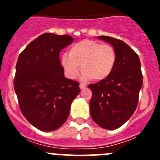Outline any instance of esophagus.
<instances>
[{
    "label": "esophagus",
    "mask_w": 160,
    "mask_h": 160,
    "mask_svg": "<svg viewBox=\"0 0 160 160\" xmlns=\"http://www.w3.org/2000/svg\"><path fill=\"white\" fill-rule=\"evenodd\" d=\"M79 87H80V89H85L86 87H87V86H86L84 83H80V85H79Z\"/></svg>",
    "instance_id": "34e87169"
}]
</instances>
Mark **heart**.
Segmentation results:
<instances>
[{
  "label": "heart",
  "instance_id": "heart-1",
  "mask_svg": "<svg viewBox=\"0 0 160 160\" xmlns=\"http://www.w3.org/2000/svg\"><path fill=\"white\" fill-rule=\"evenodd\" d=\"M116 60V52L112 46L95 41L83 40L73 44L69 55H62L60 62L69 78H77L82 69L84 79L102 81L111 75Z\"/></svg>",
  "mask_w": 160,
  "mask_h": 160
}]
</instances>
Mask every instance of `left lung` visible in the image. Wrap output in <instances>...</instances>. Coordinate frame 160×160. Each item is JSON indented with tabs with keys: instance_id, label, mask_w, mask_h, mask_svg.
I'll return each instance as SVG.
<instances>
[{
	"instance_id": "1",
	"label": "left lung",
	"mask_w": 160,
	"mask_h": 160,
	"mask_svg": "<svg viewBox=\"0 0 160 160\" xmlns=\"http://www.w3.org/2000/svg\"><path fill=\"white\" fill-rule=\"evenodd\" d=\"M108 42L117 54L115 66L107 78L90 84L91 118L98 125L114 130L123 125L134 114L142 86L141 63L138 54L128 44L116 38L99 36Z\"/></svg>"
}]
</instances>
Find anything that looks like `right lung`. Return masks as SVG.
I'll return each instance as SVG.
<instances>
[{
	"label": "right lung",
	"mask_w": 160,
	"mask_h": 160,
	"mask_svg": "<svg viewBox=\"0 0 160 160\" xmlns=\"http://www.w3.org/2000/svg\"><path fill=\"white\" fill-rule=\"evenodd\" d=\"M69 35L46 32L20 53L14 90L26 119L42 131L58 129L67 119L70 105L80 92L79 83L65 78L61 50L73 42Z\"/></svg>",
	"instance_id": "add662e5"
}]
</instances>
